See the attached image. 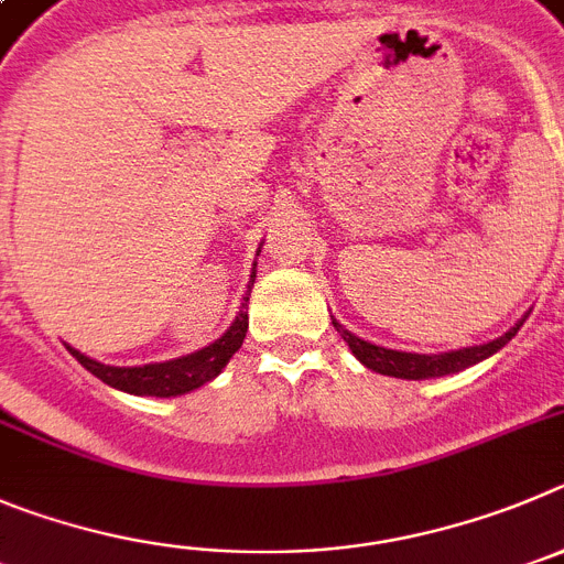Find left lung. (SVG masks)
Wrapping results in <instances>:
<instances>
[{
    "instance_id": "obj_1",
    "label": "left lung",
    "mask_w": 564,
    "mask_h": 564,
    "mask_svg": "<svg viewBox=\"0 0 564 564\" xmlns=\"http://www.w3.org/2000/svg\"><path fill=\"white\" fill-rule=\"evenodd\" d=\"M334 328H337L339 337L348 343V348L354 351V357L365 365V368L384 373V377H399V379H430V377H446V373H458V370L469 368V365H478L480 359L491 357L495 351H500L517 332H520L522 323H517L509 334H503L500 339H491L486 345H471L464 351L453 354H404V351H390V348H379V345H370L365 339L354 337L351 332H345L337 319L332 317Z\"/></svg>"
}]
</instances>
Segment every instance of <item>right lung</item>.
<instances>
[{"label":"right lung","mask_w":564,"mask_h":564,"mask_svg":"<svg viewBox=\"0 0 564 564\" xmlns=\"http://www.w3.org/2000/svg\"><path fill=\"white\" fill-rule=\"evenodd\" d=\"M256 281V275H252ZM250 281V283H252ZM247 301L241 303V312H238L236 323L227 328L225 337H219L213 345L202 348L196 354H187V357L180 359H171V362H156V365H143V368H111V365H100L95 359L84 357L80 351L69 348L75 359L84 365L93 377H98L100 382L111 384V388L126 390V393H134V395H180L187 393V390H196L202 388L205 382H210L213 377H219L221 368L230 362L232 354L241 348L247 337Z\"/></svg>","instance_id":"right-lung-1"}]
</instances>
